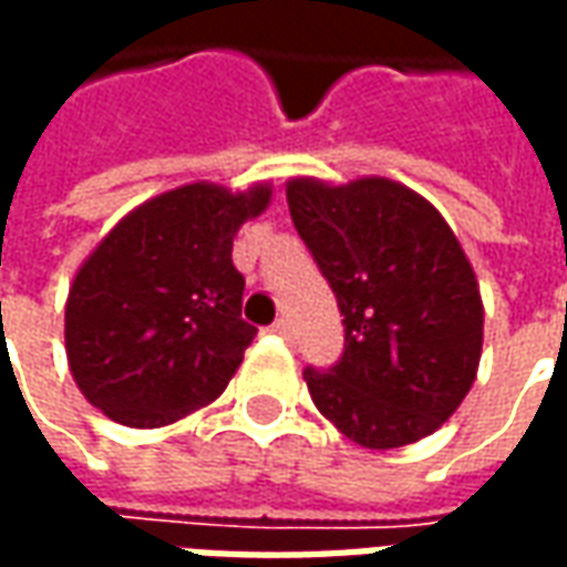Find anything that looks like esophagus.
<instances>
[{
  "instance_id": "34e87169",
  "label": "esophagus",
  "mask_w": 567,
  "mask_h": 567,
  "mask_svg": "<svg viewBox=\"0 0 567 567\" xmlns=\"http://www.w3.org/2000/svg\"><path fill=\"white\" fill-rule=\"evenodd\" d=\"M272 333H279V337H285V340H291V321L288 319H279V321H272V328H270Z\"/></svg>"
}]
</instances>
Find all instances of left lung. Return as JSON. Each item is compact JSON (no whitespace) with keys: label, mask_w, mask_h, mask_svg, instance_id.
<instances>
[{"label":"left lung","mask_w":567,"mask_h":567,"mask_svg":"<svg viewBox=\"0 0 567 567\" xmlns=\"http://www.w3.org/2000/svg\"><path fill=\"white\" fill-rule=\"evenodd\" d=\"M285 197L346 324L343 358L303 370L312 404L364 450L434 434L483 355V297L462 243L422 194L382 175H295Z\"/></svg>","instance_id":"8db88e82"}]
</instances>
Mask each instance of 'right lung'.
<instances>
[{"label": "right lung", "mask_w": 567, "mask_h": 567, "mask_svg": "<svg viewBox=\"0 0 567 567\" xmlns=\"http://www.w3.org/2000/svg\"><path fill=\"white\" fill-rule=\"evenodd\" d=\"M272 185L190 182L127 212L84 258L66 297V361L87 404L117 425L163 427L212 404L258 328L243 321L234 236Z\"/></svg>", "instance_id": "obj_1"}]
</instances>
